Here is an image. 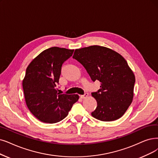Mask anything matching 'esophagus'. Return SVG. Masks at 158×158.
I'll return each instance as SVG.
<instances>
[{"instance_id":"esophagus-1","label":"esophagus","mask_w":158,"mask_h":158,"mask_svg":"<svg viewBox=\"0 0 158 158\" xmlns=\"http://www.w3.org/2000/svg\"><path fill=\"white\" fill-rule=\"evenodd\" d=\"M88 96V93H84V94H82V95H80V98H87Z\"/></svg>"}]
</instances>
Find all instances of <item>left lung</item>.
Returning <instances> with one entry per match:
<instances>
[{
    "instance_id": "obj_1",
    "label": "left lung",
    "mask_w": 158,
    "mask_h": 158,
    "mask_svg": "<svg viewBox=\"0 0 158 158\" xmlns=\"http://www.w3.org/2000/svg\"><path fill=\"white\" fill-rule=\"evenodd\" d=\"M73 58L86 69L91 80L100 82L91 93L97 106L91 115L102 121L121 118L131 104L135 78L127 61L110 48L93 45L76 49Z\"/></svg>"
}]
</instances>
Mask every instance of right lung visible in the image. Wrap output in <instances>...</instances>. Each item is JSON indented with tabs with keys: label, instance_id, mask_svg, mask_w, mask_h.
I'll use <instances>...</instances> for the list:
<instances>
[{
	"label": "right lung",
	"instance_id": "right-lung-1",
	"mask_svg": "<svg viewBox=\"0 0 158 158\" xmlns=\"http://www.w3.org/2000/svg\"><path fill=\"white\" fill-rule=\"evenodd\" d=\"M73 52L74 50L64 48H49L27 68L23 81L25 101L30 112L43 123L60 122L79 98L78 94H60L56 88L62 65Z\"/></svg>",
	"mask_w": 158,
	"mask_h": 158
}]
</instances>
